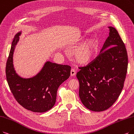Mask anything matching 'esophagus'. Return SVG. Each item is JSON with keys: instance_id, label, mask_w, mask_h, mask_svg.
Instances as JSON below:
<instances>
[{"instance_id": "esophagus-1", "label": "esophagus", "mask_w": 134, "mask_h": 134, "mask_svg": "<svg viewBox=\"0 0 134 134\" xmlns=\"http://www.w3.org/2000/svg\"><path fill=\"white\" fill-rule=\"evenodd\" d=\"M76 74V72H75V70L74 69H71V71H70V75L71 76H74Z\"/></svg>"}]
</instances>
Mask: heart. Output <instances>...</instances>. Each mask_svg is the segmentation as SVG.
Wrapping results in <instances>:
<instances>
[{"instance_id": "1", "label": "heart", "mask_w": 134, "mask_h": 134, "mask_svg": "<svg viewBox=\"0 0 134 134\" xmlns=\"http://www.w3.org/2000/svg\"><path fill=\"white\" fill-rule=\"evenodd\" d=\"M86 37L82 36L79 39V44H81ZM98 51L97 41L91 38L85 41L74 51L73 56L76 62L81 65H85L92 62L97 55Z\"/></svg>"}]
</instances>
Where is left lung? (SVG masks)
Listing matches in <instances>:
<instances>
[{
  "label": "left lung",
  "instance_id": "left-lung-1",
  "mask_svg": "<svg viewBox=\"0 0 134 134\" xmlns=\"http://www.w3.org/2000/svg\"><path fill=\"white\" fill-rule=\"evenodd\" d=\"M109 35L100 54L76 74L79 97L87 109L101 111L108 109L124 87L128 58L125 46L117 30L108 27Z\"/></svg>",
  "mask_w": 134,
  "mask_h": 134
}]
</instances>
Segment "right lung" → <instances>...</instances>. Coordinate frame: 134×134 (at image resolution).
I'll use <instances>...</instances> for the list:
<instances>
[{"label": "right lung", "mask_w": 134, "mask_h": 134, "mask_svg": "<svg viewBox=\"0 0 134 134\" xmlns=\"http://www.w3.org/2000/svg\"><path fill=\"white\" fill-rule=\"evenodd\" d=\"M21 34L19 32L16 35L12 42L5 69L7 82L14 98L21 105L32 111L43 113L54 105L58 88L70 76L71 67L47 62L34 77H21L13 65L14 52Z\"/></svg>", "instance_id": "obj_1"}]
</instances>
